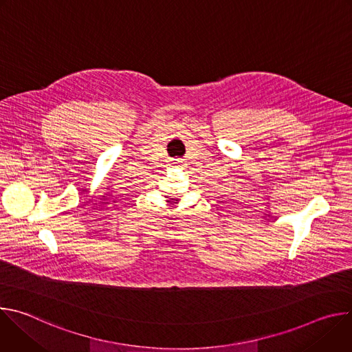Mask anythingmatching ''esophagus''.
<instances>
[{"label": "esophagus", "instance_id": "obj_1", "mask_svg": "<svg viewBox=\"0 0 352 352\" xmlns=\"http://www.w3.org/2000/svg\"><path fill=\"white\" fill-rule=\"evenodd\" d=\"M173 166H174V167H181V166H182V162L174 160V162H173Z\"/></svg>", "mask_w": 352, "mask_h": 352}]
</instances>
